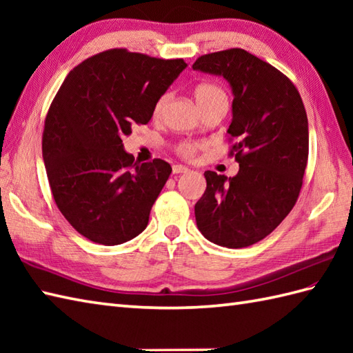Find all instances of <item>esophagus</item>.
<instances>
[{"label":"esophagus","instance_id":"1","mask_svg":"<svg viewBox=\"0 0 353 353\" xmlns=\"http://www.w3.org/2000/svg\"><path fill=\"white\" fill-rule=\"evenodd\" d=\"M190 170L186 168V167H183V165H172V172H174V174H182V172H188Z\"/></svg>","mask_w":353,"mask_h":353}]
</instances>
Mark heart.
<instances>
[{
	"instance_id": "obj_1",
	"label": "heart",
	"mask_w": 353,
	"mask_h": 353,
	"mask_svg": "<svg viewBox=\"0 0 353 353\" xmlns=\"http://www.w3.org/2000/svg\"><path fill=\"white\" fill-rule=\"evenodd\" d=\"M194 97H196V101L201 110H205L206 108L212 106V104L228 101V95H226V92H224V89L219 85L212 83V81H201V83L194 86ZM168 100H170L168 94H162L159 99L156 100L154 106H153V117L154 118L162 117L165 108H167ZM203 145L205 144H201V142H197V141L182 139L177 142L174 150L179 156L185 157V159H192V157H196L197 152Z\"/></svg>"
}]
</instances>
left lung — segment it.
Instances as JSON below:
<instances>
[{
    "label": "left lung",
    "mask_w": 353,
    "mask_h": 353,
    "mask_svg": "<svg viewBox=\"0 0 353 353\" xmlns=\"http://www.w3.org/2000/svg\"><path fill=\"white\" fill-rule=\"evenodd\" d=\"M194 70L226 79L232 91L229 156L235 177L205 171L206 191L196 221L214 244L241 249L264 239L296 205L308 163L310 133L294 83L274 66L243 48L200 56Z\"/></svg>",
    "instance_id": "obj_1"
}]
</instances>
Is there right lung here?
<instances>
[{
    "label": "right lung",
    "mask_w": 353,
    "mask_h": 353,
    "mask_svg": "<svg viewBox=\"0 0 353 353\" xmlns=\"http://www.w3.org/2000/svg\"><path fill=\"white\" fill-rule=\"evenodd\" d=\"M185 68L183 59L112 48L79 63L57 91L42 156L59 211L89 241L123 244L147 228L171 167L134 161L123 138L148 124L156 100Z\"/></svg>",
    "instance_id": "obj_1"
}]
</instances>
